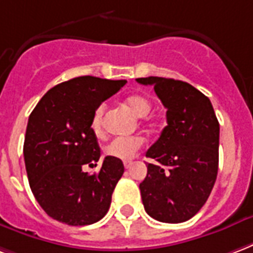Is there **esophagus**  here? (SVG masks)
<instances>
[{
    "label": "esophagus",
    "mask_w": 253,
    "mask_h": 253,
    "mask_svg": "<svg viewBox=\"0 0 253 253\" xmlns=\"http://www.w3.org/2000/svg\"><path fill=\"white\" fill-rule=\"evenodd\" d=\"M123 165H125V168H126V169H128V168H131L132 161H125V162H123Z\"/></svg>",
    "instance_id": "1"
}]
</instances>
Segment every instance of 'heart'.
<instances>
[{"label":"heart","mask_w":253,"mask_h":253,"mask_svg":"<svg viewBox=\"0 0 253 253\" xmlns=\"http://www.w3.org/2000/svg\"><path fill=\"white\" fill-rule=\"evenodd\" d=\"M126 104L136 117L143 118L151 111V102L142 95H131L126 99ZM106 106L100 104L93 111L91 118V130L96 136L103 135V122H104ZM143 146V138L139 135H126L112 138L104 147V153L115 160L128 161L136 154V151Z\"/></svg>","instance_id":"heart-1"}]
</instances>
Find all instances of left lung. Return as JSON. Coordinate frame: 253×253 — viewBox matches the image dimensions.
<instances>
[{"label": "left lung", "mask_w": 253, "mask_h": 253, "mask_svg": "<svg viewBox=\"0 0 253 253\" xmlns=\"http://www.w3.org/2000/svg\"><path fill=\"white\" fill-rule=\"evenodd\" d=\"M166 107L158 141L146 153L147 175L139 185L149 216L162 222H184L207 203L218 170L220 125L208 96L193 85L166 78H139Z\"/></svg>", "instance_id": "1"}]
</instances>
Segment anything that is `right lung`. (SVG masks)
<instances>
[{"mask_svg": "<svg viewBox=\"0 0 253 253\" xmlns=\"http://www.w3.org/2000/svg\"><path fill=\"white\" fill-rule=\"evenodd\" d=\"M126 80L80 76L50 88L29 115L24 160L32 193L53 220L82 226L106 216L125 171L121 160L106 157L98 173L100 147L91 130L93 111Z\"/></svg>", "mask_w": 253, "mask_h": 253, "instance_id": "obj_1", "label": "right lung"}]
</instances>
